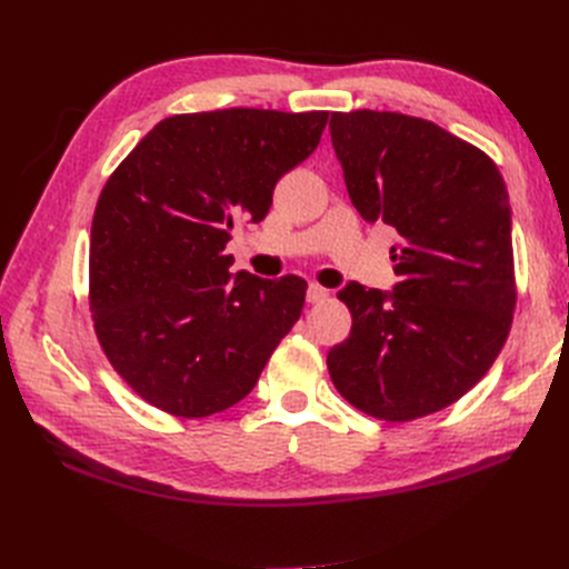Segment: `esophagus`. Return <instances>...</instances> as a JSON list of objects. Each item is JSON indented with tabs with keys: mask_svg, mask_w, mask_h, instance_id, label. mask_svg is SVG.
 <instances>
[{
	"mask_svg": "<svg viewBox=\"0 0 569 569\" xmlns=\"http://www.w3.org/2000/svg\"><path fill=\"white\" fill-rule=\"evenodd\" d=\"M325 299H327V289H325V287H320V284H316V282L308 284V289H306V301H308V303H320V301H325Z\"/></svg>",
	"mask_w": 569,
	"mask_h": 569,
	"instance_id": "34e87169",
	"label": "esophagus"
}]
</instances>
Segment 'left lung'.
<instances>
[{
	"label": "left lung",
	"instance_id": "8db88e82",
	"mask_svg": "<svg viewBox=\"0 0 569 569\" xmlns=\"http://www.w3.org/2000/svg\"><path fill=\"white\" fill-rule=\"evenodd\" d=\"M351 203L399 232L391 291L349 282L351 335L327 353L358 410L406 422L468 393L501 353L515 311L506 182L485 151L391 111L332 113Z\"/></svg>",
	"mask_w": 569,
	"mask_h": 569
}]
</instances>
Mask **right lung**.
<instances>
[{
    "label": "right lung",
    "instance_id": "add662e5",
    "mask_svg": "<svg viewBox=\"0 0 569 569\" xmlns=\"http://www.w3.org/2000/svg\"><path fill=\"white\" fill-rule=\"evenodd\" d=\"M327 111L222 109L163 118L101 189L90 311L101 349L144 401L206 418L242 401L295 327L306 280H263L226 253L278 180L316 151Z\"/></svg>",
    "mask_w": 569,
    "mask_h": 569
}]
</instances>
